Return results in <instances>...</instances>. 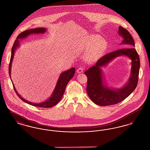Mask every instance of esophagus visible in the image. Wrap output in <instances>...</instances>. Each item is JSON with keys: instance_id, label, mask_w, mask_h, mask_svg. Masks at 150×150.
Listing matches in <instances>:
<instances>
[{"instance_id": "esophagus-1", "label": "esophagus", "mask_w": 150, "mask_h": 150, "mask_svg": "<svg viewBox=\"0 0 150 150\" xmlns=\"http://www.w3.org/2000/svg\"><path fill=\"white\" fill-rule=\"evenodd\" d=\"M84 68L83 67H80L79 68H78V69H77V70H76V71H77V72L78 73H82L83 72V71H84Z\"/></svg>"}]
</instances>
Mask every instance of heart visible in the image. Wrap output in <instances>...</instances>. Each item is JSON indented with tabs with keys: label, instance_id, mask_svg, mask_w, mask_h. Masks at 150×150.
Masks as SVG:
<instances>
[{
	"label": "heart",
	"instance_id": "1",
	"mask_svg": "<svg viewBox=\"0 0 150 150\" xmlns=\"http://www.w3.org/2000/svg\"><path fill=\"white\" fill-rule=\"evenodd\" d=\"M98 40V38L97 37H95V38H94V42L93 43H95L96 42V41ZM89 46H86V45H84L83 47H81L80 48V50H81V51H86V50H89ZM97 49H94V50H92V52H90L89 53V56L90 57H92L96 55L97 54Z\"/></svg>",
	"mask_w": 150,
	"mask_h": 150
}]
</instances>
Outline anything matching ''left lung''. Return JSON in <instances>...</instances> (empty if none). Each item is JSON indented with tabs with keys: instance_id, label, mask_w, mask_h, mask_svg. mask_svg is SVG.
I'll return each mask as SVG.
<instances>
[{
	"instance_id": "1",
	"label": "left lung",
	"mask_w": 150,
	"mask_h": 150,
	"mask_svg": "<svg viewBox=\"0 0 150 150\" xmlns=\"http://www.w3.org/2000/svg\"><path fill=\"white\" fill-rule=\"evenodd\" d=\"M118 34L123 40L121 44L130 48H124L109 53L100 58L96 65L85 72L87 76L86 92L91 100L99 106H109L117 104L125 100L136 89L138 84L140 67L139 57L136 50L134 41L128 31L119 26ZM125 55L132 60L131 74L127 84L120 89H113L107 87L104 83L100 67L104 66L115 57Z\"/></svg>"
}]
</instances>
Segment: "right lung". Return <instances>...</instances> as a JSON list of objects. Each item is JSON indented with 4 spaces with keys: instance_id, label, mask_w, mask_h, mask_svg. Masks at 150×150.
<instances>
[{
    "instance_id": "right-lung-1",
    "label": "right lung",
    "mask_w": 150,
    "mask_h": 150,
    "mask_svg": "<svg viewBox=\"0 0 150 150\" xmlns=\"http://www.w3.org/2000/svg\"><path fill=\"white\" fill-rule=\"evenodd\" d=\"M47 29L43 28H35V29H30V30H27L21 33L20 34H19L18 36L17 37L16 40H15L13 45L12 48V52H11V59H10V62L9 64V76L11 78V66H12V62L13 59L14 57V52L16 50H17V48L19 47V41L18 39H22L26 38L28 35H30L31 34H44L46 31ZM75 72V69L74 67H72L71 69L66 71L63 72L61 74L59 78L58 79L57 84L56 87L54 89V91L53 92L52 94L51 95V97L49 99L46 100L45 101L43 102L42 103H32L29 102L24 98H23L21 96L17 93V91L16 90V88L14 87V84L12 82L13 88H14V91L18 97L22 100L23 102L30 104L32 106H36V107H44V108H50V107H53L54 105L57 104L59 100H61L64 93L66 89V87L69 81L74 76V74Z\"/></svg>"
}]
</instances>
